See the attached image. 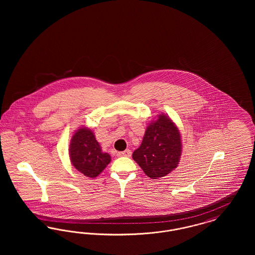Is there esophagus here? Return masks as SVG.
Returning a JSON list of instances; mask_svg holds the SVG:
<instances>
[{
	"mask_svg": "<svg viewBox=\"0 0 255 255\" xmlns=\"http://www.w3.org/2000/svg\"><path fill=\"white\" fill-rule=\"evenodd\" d=\"M131 155H132V152H131V150H129V149L118 153V156H119V157H131Z\"/></svg>",
	"mask_w": 255,
	"mask_h": 255,
	"instance_id": "esophagus-1",
	"label": "esophagus"
}]
</instances>
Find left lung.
<instances>
[{"label":"left lung","instance_id":"left-lung-1","mask_svg":"<svg viewBox=\"0 0 255 255\" xmlns=\"http://www.w3.org/2000/svg\"><path fill=\"white\" fill-rule=\"evenodd\" d=\"M182 153L181 134L169 118L159 115L146 129L140 146L133 158L151 179L166 176L175 169Z\"/></svg>","mask_w":255,"mask_h":255}]
</instances>
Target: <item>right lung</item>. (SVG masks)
<instances>
[{
  "label": "right lung",
  "instance_id": "obj_1",
  "mask_svg": "<svg viewBox=\"0 0 255 255\" xmlns=\"http://www.w3.org/2000/svg\"><path fill=\"white\" fill-rule=\"evenodd\" d=\"M70 157L73 166L89 178H96L111 161L109 154L102 152L95 134L87 128H80L73 134Z\"/></svg>",
  "mask_w": 255,
  "mask_h": 255
}]
</instances>
